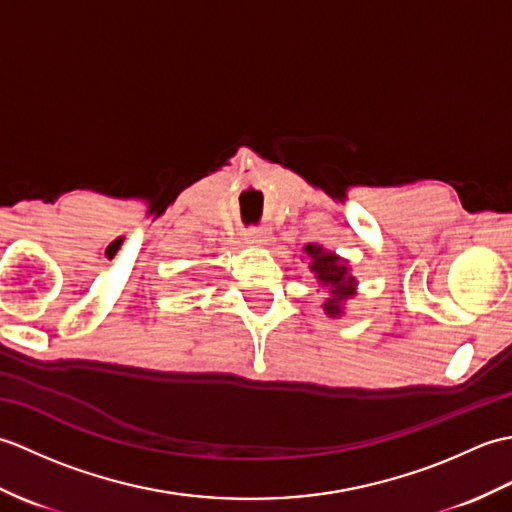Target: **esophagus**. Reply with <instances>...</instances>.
<instances>
[{
	"label": "esophagus",
	"mask_w": 512,
	"mask_h": 512,
	"mask_svg": "<svg viewBox=\"0 0 512 512\" xmlns=\"http://www.w3.org/2000/svg\"><path fill=\"white\" fill-rule=\"evenodd\" d=\"M270 242V233L266 228H248L244 235V244L248 246H266Z\"/></svg>",
	"instance_id": "1"
}]
</instances>
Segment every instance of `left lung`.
<instances>
[{"label": "left lung", "instance_id": "obj_1", "mask_svg": "<svg viewBox=\"0 0 512 512\" xmlns=\"http://www.w3.org/2000/svg\"><path fill=\"white\" fill-rule=\"evenodd\" d=\"M303 253L308 257V268L321 290H328L321 308L330 319H341L345 314L347 301L356 297L358 281L352 275L350 262L345 257L332 253L321 244H306Z\"/></svg>", "mask_w": 512, "mask_h": 512}]
</instances>
